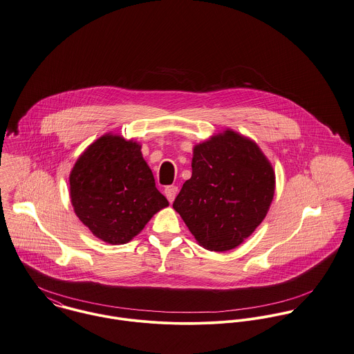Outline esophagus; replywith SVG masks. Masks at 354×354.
Returning a JSON list of instances; mask_svg holds the SVG:
<instances>
[{
	"mask_svg": "<svg viewBox=\"0 0 354 354\" xmlns=\"http://www.w3.org/2000/svg\"><path fill=\"white\" fill-rule=\"evenodd\" d=\"M164 194H165L167 199H168L169 202H174L175 196L178 194V187H176V186H167V187L164 189Z\"/></svg>",
	"mask_w": 354,
	"mask_h": 354,
	"instance_id": "obj_1",
	"label": "esophagus"
}]
</instances>
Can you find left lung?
<instances>
[{
	"mask_svg": "<svg viewBox=\"0 0 354 354\" xmlns=\"http://www.w3.org/2000/svg\"><path fill=\"white\" fill-rule=\"evenodd\" d=\"M192 178L174 201L199 245L224 252L266 217L275 190L272 162L251 138L227 129L193 148Z\"/></svg>",
	"mask_w": 354,
	"mask_h": 354,
	"instance_id": "1",
	"label": "left lung"
}]
</instances>
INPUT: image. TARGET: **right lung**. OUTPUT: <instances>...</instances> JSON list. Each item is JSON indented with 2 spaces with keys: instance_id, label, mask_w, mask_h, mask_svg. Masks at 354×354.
I'll return each mask as SVG.
<instances>
[{
  "instance_id": "obj_1",
  "label": "right lung",
  "mask_w": 354,
  "mask_h": 354,
  "mask_svg": "<svg viewBox=\"0 0 354 354\" xmlns=\"http://www.w3.org/2000/svg\"><path fill=\"white\" fill-rule=\"evenodd\" d=\"M69 190L80 221L109 244L129 243L168 206L141 145L113 133L80 155L69 175Z\"/></svg>"
}]
</instances>
